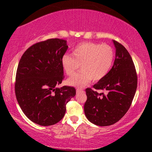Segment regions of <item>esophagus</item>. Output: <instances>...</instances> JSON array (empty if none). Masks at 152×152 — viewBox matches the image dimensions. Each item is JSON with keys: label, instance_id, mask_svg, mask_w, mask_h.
Instances as JSON below:
<instances>
[{"label": "esophagus", "instance_id": "obj_1", "mask_svg": "<svg viewBox=\"0 0 152 152\" xmlns=\"http://www.w3.org/2000/svg\"><path fill=\"white\" fill-rule=\"evenodd\" d=\"M82 92H84V90H83L82 88H77V93H82Z\"/></svg>", "mask_w": 152, "mask_h": 152}]
</instances>
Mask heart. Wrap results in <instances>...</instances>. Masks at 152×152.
<instances>
[{
    "label": "heart",
    "mask_w": 152,
    "mask_h": 152,
    "mask_svg": "<svg viewBox=\"0 0 152 152\" xmlns=\"http://www.w3.org/2000/svg\"><path fill=\"white\" fill-rule=\"evenodd\" d=\"M114 52L109 45L84 42L77 45L72 55L65 54L61 65L66 74L72 76L80 67L83 70L68 80L74 86H84L90 82L99 81L107 76L113 63Z\"/></svg>",
    "instance_id": "heart-1"
}]
</instances>
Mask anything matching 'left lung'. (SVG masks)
Listing matches in <instances>:
<instances>
[{"instance_id": "left-lung-1", "label": "left lung", "mask_w": 152, "mask_h": 152, "mask_svg": "<svg viewBox=\"0 0 152 152\" xmlns=\"http://www.w3.org/2000/svg\"><path fill=\"white\" fill-rule=\"evenodd\" d=\"M113 41L115 47L113 67L107 76L93 86L96 90L106 91L107 94L98 93L91 88L86 89L85 115L91 122L100 126L115 124L125 115L132 105L138 84L134 61L127 50L118 41Z\"/></svg>"}]
</instances>
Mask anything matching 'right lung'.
<instances>
[{"mask_svg":"<svg viewBox=\"0 0 152 152\" xmlns=\"http://www.w3.org/2000/svg\"><path fill=\"white\" fill-rule=\"evenodd\" d=\"M68 48L63 39L41 41L29 48L18 63L16 99L25 115L39 125L59 122L65 115L66 104L76 94L72 86L56 87L64 78L61 58Z\"/></svg>","mask_w":152,"mask_h":152,"instance_id":"right-lung-1","label":"right lung"}]
</instances>
